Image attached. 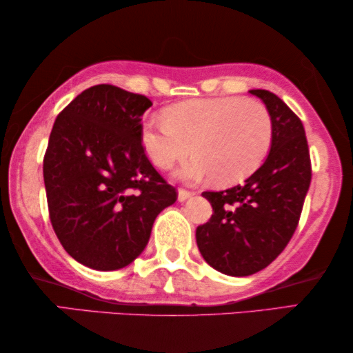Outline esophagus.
Returning a JSON list of instances; mask_svg holds the SVG:
<instances>
[{
	"mask_svg": "<svg viewBox=\"0 0 353 353\" xmlns=\"http://www.w3.org/2000/svg\"><path fill=\"white\" fill-rule=\"evenodd\" d=\"M194 194V192H191V191H186V190H178V201L180 202H183V201H186V199H190V197Z\"/></svg>",
	"mask_w": 353,
	"mask_h": 353,
	"instance_id": "obj_1",
	"label": "esophagus"
}]
</instances>
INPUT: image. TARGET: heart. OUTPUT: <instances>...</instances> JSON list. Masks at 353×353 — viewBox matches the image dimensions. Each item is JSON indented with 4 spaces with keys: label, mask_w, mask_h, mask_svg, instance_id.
I'll list each match as a JSON object with an SVG mask.
<instances>
[{
    "label": "heart",
    "mask_w": 353,
    "mask_h": 353,
    "mask_svg": "<svg viewBox=\"0 0 353 353\" xmlns=\"http://www.w3.org/2000/svg\"><path fill=\"white\" fill-rule=\"evenodd\" d=\"M273 120L267 105L241 96L188 99L162 110V123H148L141 146L154 167L168 170L188 154L194 157L178 176L186 181L212 178L231 186L248 180L267 159Z\"/></svg>",
    "instance_id": "heart-1"
}]
</instances>
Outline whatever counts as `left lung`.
<instances>
[{
	"label": "left lung",
	"instance_id": "obj_1",
	"mask_svg": "<svg viewBox=\"0 0 353 353\" xmlns=\"http://www.w3.org/2000/svg\"><path fill=\"white\" fill-rule=\"evenodd\" d=\"M249 93L262 99L272 114V149L243 186L202 192L214 214L196 230L197 248L205 262L230 276L257 273L283 252L297 228L312 180L301 119L267 90Z\"/></svg>",
	"mask_w": 353,
	"mask_h": 353
}]
</instances>
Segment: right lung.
I'll use <instances>...</instances> for the list:
<instances>
[{
  "label": "right lung",
  "mask_w": 353,
  "mask_h": 353,
  "mask_svg": "<svg viewBox=\"0 0 353 353\" xmlns=\"http://www.w3.org/2000/svg\"><path fill=\"white\" fill-rule=\"evenodd\" d=\"M152 103L114 85L80 93L52 125L43 159L57 239L85 267H127L146 248L156 216L176 201L141 146Z\"/></svg>",
  "instance_id": "add662e5"
}]
</instances>
